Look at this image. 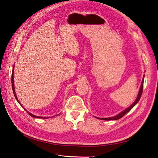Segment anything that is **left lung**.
Returning <instances> with one entry per match:
<instances>
[{"label": "left lung", "instance_id": "left-lung-1", "mask_svg": "<svg viewBox=\"0 0 158 158\" xmlns=\"http://www.w3.org/2000/svg\"><path fill=\"white\" fill-rule=\"evenodd\" d=\"M143 82H144V76L143 77V80H142V82H141V87H140V89H139V93H138V96L137 97H136V99L135 100V101L134 103H133L131 106L128 107V108L126 109L125 110L122 111V112H120V114L115 115V116L114 117H111V118H97L98 119H99V120H118V119H120L121 118H122L124 116V115L127 114L128 112L132 110V108L134 107L135 105L137 103L139 102V101L140 99V98H141V94H142V93H143Z\"/></svg>", "mask_w": 158, "mask_h": 158}]
</instances>
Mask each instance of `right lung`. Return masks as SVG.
Returning a JSON list of instances; mask_svg holds the SVG:
<instances>
[{"label": "right lung", "instance_id": "obj_1", "mask_svg": "<svg viewBox=\"0 0 158 158\" xmlns=\"http://www.w3.org/2000/svg\"><path fill=\"white\" fill-rule=\"evenodd\" d=\"M13 68H14V66H13ZM13 71H14V70H13V72H12V76H11V83H12L13 92V94H14V96H15L16 100L17 101V102H18V103L21 105V103H20V102L19 101V100L17 99V96H16V94H15V88H14V78H13V74H14V72H13ZM25 110L26 111V109H25ZM27 113H28V114H29V115H31V117H33V118H43V119L48 118L47 117H42V116H38V115H33L32 114L30 113V112H28V111H27Z\"/></svg>", "mask_w": 158, "mask_h": 158}]
</instances>
